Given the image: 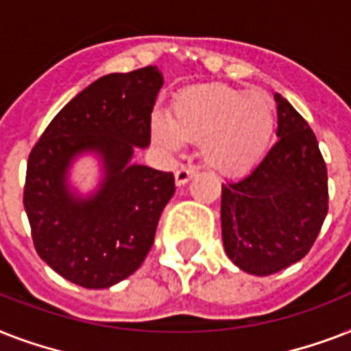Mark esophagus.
Wrapping results in <instances>:
<instances>
[{"mask_svg":"<svg viewBox=\"0 0 351 351\" xmlns=\"http://www.w3.org/2000/svg\"><path fill=\"white\" fill-rule=\"evenodd\" d=\"M195 175H197V167H193V165H182L180 169L175 173L176 186H184V184H187Z\"/></svg>","mask_w":351,"mask_h":351,"instance_id":"obj_1","label":"esophagus"}]
</instances>
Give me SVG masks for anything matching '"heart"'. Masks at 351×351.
Returning <instances> with one entry per match:
<instances>
[{
	"label": "heart",
	"mask_w": 351,
	"mask_h": 351,
	"mask_svg": "<svg viewBox=\"0 0 351 351\" xmlns=\"http://www.w3.org/2000/svg\"><path fill=\"white\" fill-rule=\"evenodd\" d=\"M273 129L275 107L269 96L213 84L176 95L169 118H153L151 136L169 151H176L180 142L202 143L208 165L234 175L261 158Z\"/></svg>",
	"instance_id": "b5f03b06"
}]
</instances>
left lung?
Listing matches in <instances>:
<instances>
[{
  "mask_svg": "<svg viewBox=\"0 0 351 351\" xmlns=\"http://www.w3.org/2000/svg\"><path fill=\"white\" fill-rule=\"evenodd\" d=\"M278 129L262 162L222 184V240L245 273L266 277L308 255L328 215V171L315 132L280 95Z\"/></svg>",
  "mask_w": 351,
  "mask_h": 351,
  "instance_id": "1",
  "label": "left lung"
}]
</instances>
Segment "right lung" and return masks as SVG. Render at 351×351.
I'll return each mask as SVG.
<instances>
[{
    "instance_id": "obj_1",
    "label": "right lung",
    "mask_w": 351,
    "mask_h": 351,
    "mask_svg": "<svg viewBox=\"0 0 351 351\" xmlns=\"http://www.w3.org/2000/svg\"><path fill=\"white\" fill-rule=\"evenodd\" d=\"M164 84L156 67L101 76L47 125L29 154L23 206L38 255L82 288L101 289L136 271L175 195L173 173L129 164L151 142V112ZM96 150L106 180L89 201L66 191L76 154Z\"/></svg>"
}]
</instances>
